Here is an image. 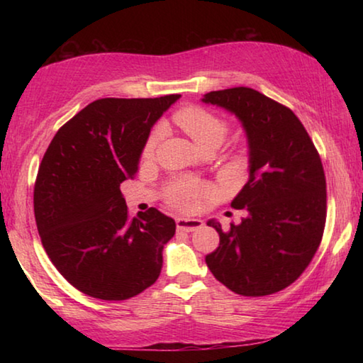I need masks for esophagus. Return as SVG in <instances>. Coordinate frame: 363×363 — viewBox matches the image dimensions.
<instances>
[{
  "label": "esophagus",
  "instance_id": "34e87169",
  "mask_svg": "<svg viewBox=\"0 0 363 363\" xmlns=\"http://www.w3.org/2000/svg\"><path fill=\"white\" fill-rule=\"evenodd\" d=\"M201 225H203V223H201L200 219H184V218L176 219L177 230H182V232H194L196 229H200Z\"/></svg>",
  "mask_w": 363,
  "mask_h": 363
}]
</instances>
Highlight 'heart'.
Instances as JSON below:
<instances>
[{
    "label": "heart",
    "mask_w": 363,
    "mask_h": 363,
    "mask_svg": "<svg viewBox=\"0 0 363 363\" xmlns=\"http://www.w3.org/2000/svg\"><path fill=\"white\" fill-rule=\"evenodd\" d=\"M174 121L195 140L200 149L206 145H219L229 131V125L223 116L200 106H186L179 108L174 113ZM160 134H162L160 128L149 134L143 149L144 158H152L155 155ZM211 186L205 182L192 179V177H177L164 189V196L171 206L182 211H190L196 206L200 199L211 195Z\"/></svg>",
    "instance_id": "obj_1"
}]
</instances>
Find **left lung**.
Here are the masks:
<instances>
[{
    "mask_svg": "<svg viewBox=\"0 0 363 363\" xmlns=\"http://www.w3.org/2000/svg\"><path fill=\"white\" fill-rule=\"evenodd\" d=\"M203 102L235 113L250 144V179L230 203L247 216L219 233L205 261L220 284L242 296L285 290L320 247L327 181L314 143L293 110L238 86L205 94Z\"/></svg>",
    "mask_w": 363,
    "mask_h": 363,
    "instance_id": "8db88e82",
    "label": "left lung"
}]
</instances>
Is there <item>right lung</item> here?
Listing matches in <instances>:
<instances>
[{"mask_svg":"<svg viewBox=\"0 0 363 363\" xmlns=\"http://www.w3.org/2000/svg\"><path fill=\"white\" fill-rule=\"evenodd\" d=\"M179 94L106 97L59 128L33 190L43 248L91 298L125 301L153 285L176 223L155 208L131 218L120 184L138 173L150 128Z\"/></svg>","mask_w":363,"mask_h":363,"instance_id":"obj_1","label":"right lung"}]
</instances>
